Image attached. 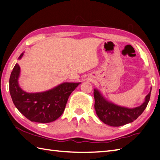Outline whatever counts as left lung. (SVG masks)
Returning <instances> with one entry per match:
<instances>
[{"label": "left lung", "mask_w": 160, "mask_h": 160, "mask_svg": "<svg viewBox=\"0 0 160 160\" xmlns=\"http://www.w3.org/2000/svg\"><path fill=\"white\" fill-rule=\"evenodd\" d=\"M151 89V91L146 96L145 101L142 105L134 108H128L108 101L98 90L94 89L93 96L96 114L103 123L110 126L118 127L132 123L143 113L147 107L150 101Z\"/></svg>", "instance_id": "8db88e82"}]
</instances>
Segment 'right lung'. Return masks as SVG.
Here are the masks:
<instances>
[{
  "label": "right lung",
  "instance_id": "right-lung-1",
  "mask_svg": "<svg viewBox=\"0 0 160 160\" xmlns=\"http://www.w3.org/2000/svg\"><path fill=\"white\" fill-rule=\"evenodd\" d=\"M23 53L18 57L21 59ZM20 67L16 64L9 78V93L16 108L28 119L51 123L63 114L68 98L80 82H64L43 92L27 93L21 89L18 79Z\"/></svg>",
  "mask_w": 160,
  "mask_h": 160
}]
</instances>
